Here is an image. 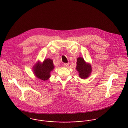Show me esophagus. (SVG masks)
I'll return each mask as SVG.
<instances>
[{
	"instance_id": "obj_1",
	"label": "esophagus",
	"mask_w": 128,
	"mask_h": 128,
	"mask_svg": "<svg viewBox=\"0 0 128 128\" xmlns=\"http://www.w3.org/2000/svg\"><path fill=\"white\" fill-rule=\"evenodd\" d=\"M64 66L65 67V68H68V64H67V63H64Z\"/></svg>"
}]
</instances>
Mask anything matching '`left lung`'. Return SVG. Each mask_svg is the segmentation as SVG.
<instances>
[{
	"instance_id": "1",
	"label": "left lung",
	"mask_w": 128,
	"mask_h": 128,
	"mask_svg": "<svg viewBox=\"0 0 128 128\" xmlns=\"http://www.w3.org/2000/svg\"><path fill=\"white\" fill-rule=\"evenodd\" d=\"M76 68L79 72V77L82 79H85L89 77L92 72L91 65L86 64L84 60L81 57H79L77 59Z\"/></svg>"
}]
</instances>
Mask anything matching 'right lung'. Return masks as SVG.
<instances>
[{
  "mask_svg": "<svg viewBox=\"0 0 128 128\" xmlns=\"http://www.w3.org/2000/svg\"><path fill=\"white\" fill-rule=\"evenodd\" d=\"M53 60L48 58L42 64L38 62L34 66V72L37 77L42 80H47L50 77V72L54 69Z\"/></svg>",
  "mask_w": 128,
  "mask_h": 128,
  "instance_id": "1",
  "label": "right lung"
}]
</instances>
